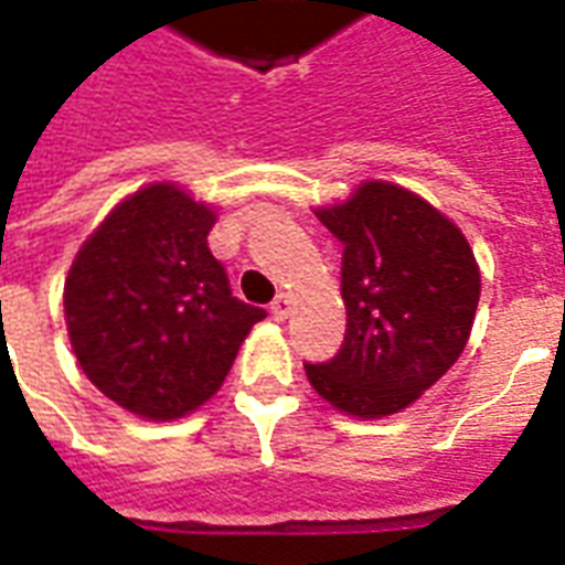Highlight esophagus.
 Returning a JSON list of instances; mask_svg holds the SVG:
<instances>
[{
  "mask_svg": "<svg viewBox=\"0 0 565 565\" xmlns=\"http://www.w3.org/2000/svg\"><path fill=\"white\" fill-rule=\"evenodd\" d=\"M290 308H294V299H290V296L287 294H278L275 296V302H271V317H275V320H287V317H290Z\"/></svg>",
  "mask_w": 565,
  "mask_h": 565,
  "instance_id": "34e87169",
  "label": "esophagus"
}]
</instances>
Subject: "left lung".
<instances>
[{"label": "left lung", "mask_w": 565, "mask_h": 565, "mask_svg": "<svg viewBox=\"0 0 565 565\" xmlns=\"http://www.w3.org/2000/svg\"><path fill=\"white\" fill-rule=\"evenodd\" d=\"M317 218L344 245V344L308 383L356 419L401 413L458 362L479 305V263L443 212L392 182H362Z\"/></svg>", "instance_id": "1"}]
</instances>
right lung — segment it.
Masks as SVG:
<instances>
[{"mask_svg":"<svg viewBox=\"0 0 565 565\" xmlns=\"http://www.w3.org/2000/svg\"><path fill=\"white\" fill-rule=\"evenodd\" d=\"M215 209L173 182L134 191L83 242L65 326L83 374L122 411L167 422L221 388L266 311L230 294L209 250Z\"/></svg>","mask_w":565,"mask_h":565,"instance_id":"right-lung-1","label":"right lung"}]
</instances>
